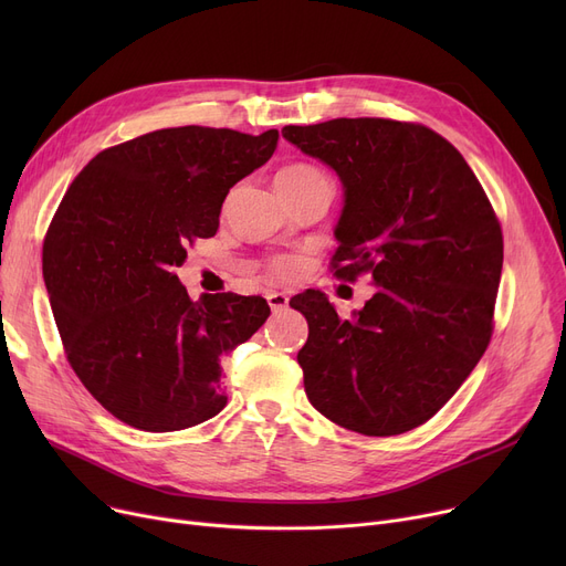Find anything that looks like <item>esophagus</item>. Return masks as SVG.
<instances>
[{
    "mask_svg": "<svg viewBox=\"0 0 566 566\" xmlns=\"http://www.w3.org/2000/svg\"><path fill=\"white\" fill-rule=\"evenodd\" d=\"M268 305H271V310L277 314V312H284L289 307V295L286 293H280V291H271L265 295Z\"/></svg>",
    "mask_w": 566,
    "mask_h": 566,
    "instance_id": "34e87169",
    "label": "esophagus"
}]
</instances>
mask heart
Masks as SVG:
<instances>
[{
	"mask_svg": "<svg viewBox=\"0 0 566 566\" xmlns=\"http://www.w3.org/2000/svg\"><path fill=\"white\" fill-rule=\"evenodd\" d=\"M316 178H325V176H323L316 167L305 165V163H298V165H289V167H284V169L277 174L275 184L298 186V184L316 181ZM273 271H275L277 275H282V277H289V275H293L295 271H298V263H295V259H291V256H280V259H275V261H273Z\"/></svg>",
	"mask_w": 566,
	"mask_h": 566,
	"instance_id": "1",
	"label": "heart"
}]
</instances>
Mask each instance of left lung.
I'll use <instances>...</instances> for the list:
<instances>
[{"label":"left lung","instance_id":"left-lung-1","mask_svg":"<svg viewBox=\"0 0 566 566\" xmlns=\"http://www.w3.org/2000/svg\"><path fill=\"white\" fill-rule=\"evenodd\" d=\"M282 137L342 181L335 273L376 284L350 318L321 291L289 303L310 325L298 350L307 399L344 429L406 433L452 399L489 346L502 273L493 208L463 156L424 126L333 118Z\"/></svg>","mask_w":566,"mask_h":566}]
</instances>
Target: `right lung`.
I'll return each instance as SVG.
<instances>
[{"mask_svg": "<svg viewBox=\"0 0 566 566\" xmlns=\"http://www.w3.org/2000/svg\"><path fill=\"white\" fill-rule=\"evenodd\" d=\"M280 133L165 128L105 148L48 229L43 280L69 363L122 422L181 431L218 415L222 358L271 307L259 295L190 301L174 271L220 227L229 190L271 160Z\"/></svg>", "mask_w": 566, "mask_h": 566, "instance_id": "right-lung-1", "label": "right lung"}]
</instances>
